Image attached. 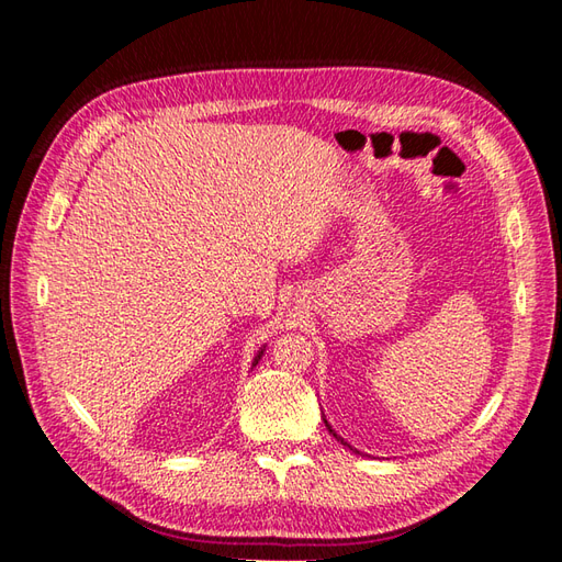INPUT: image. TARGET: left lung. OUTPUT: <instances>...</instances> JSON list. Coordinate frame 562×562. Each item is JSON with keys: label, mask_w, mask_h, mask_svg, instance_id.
Returning <instances> with one entry per match:
<instances>
[{"label": "left lung", "mask_w": 562, "mask_h": 562, "mask_svg": "<svg viewBox=\"0 0 562 562\" xmlns=\"http://www.w3.org/2000/svg\"><path fill=\"white\" fill-rule=\"evenodd\" d=\"M324 423H326V427H328V432H330V435H333V437H336V439H338V441H342V445H345V447H350V445H348V441H345V439H342V437H340V435H336V429H333V427H330V425H328V420H326V417H324ZM350 449H352V447H350ZM352 451H357V449H352ZM357 453H360V451H357Z\"/></svg>", "instance_id": "left-lung-1"}]
</instances>
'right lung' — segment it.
Listing matches in <instances>:
<instances>
[{
  "instance_id": "obj_1",
  "label": "right lung",
  "mask_w": 562,
  "mask_h": 562,
  "mask_svg": "<svg viewBox=\"0 0 562 562\" xmlns=\"http://www.w3.org/2000/svg\"><path fill=\"white\" fill-rule=\"evenodd\" d=\"M262 352H266V345H262V348H260V350H258V355H256V357H254V364H250V369H254V367H256V364H258V362H260V357H262Z\"/></svg>"
}]
</instances>
